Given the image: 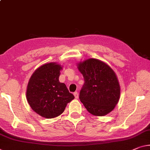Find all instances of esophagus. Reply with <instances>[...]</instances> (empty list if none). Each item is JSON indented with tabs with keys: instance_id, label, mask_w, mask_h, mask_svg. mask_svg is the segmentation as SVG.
<instances>
[{
	"instance_id": "1",
	"label": "esophagus",
	"mask_w": 150,
	"mask_h": 150,
	"mask_svg": "<svg viewBox=\"0 0 150 150\" xmlns=\"http://www.w3.org/2000/svg\"><path fill=\"white\" fill-rule=\"evenodd\" d=\"M73 95H74V96L76 99H78L79 98V96H78V93L77 91L74 92V93H73Z\"/></svg>"
}]
</instances>
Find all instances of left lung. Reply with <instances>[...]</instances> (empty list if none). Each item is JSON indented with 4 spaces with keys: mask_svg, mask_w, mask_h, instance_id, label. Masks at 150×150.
I'll use <instances>...</instances> for the list:
<instances>
[{
    "mask_svg": "<svg viewBox=\"0 0 150 150\" xmlns=\"http://www.w3.org/2000/svg\"><path fill=\"white\" fill-rule=\"evenodd\" d=\"M77 65L85 81L80 91V101L92 115H107L120 99V86L115 72L96 59H87Z\"/></svg>",
    "mask_w": 150,
    "mask_h": 150,
    "instance_id": "8db88e82",
    "label": "left lung"
}]
</instances>
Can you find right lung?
Returning a JSON list of instances; mask_svg holds the SVG:
<instances>
[{
  "label": "right lung",
  "instance_id": "obj_1",
  "mask_svg": "<svg viewBox=\"0 0 150 150\" xmlns=\"http://www.w3.org/2000/svg\"><path fill=\"white\" fill-rule=\"evenodd\" d=\"M61 65L46 63L37 69L30 77L27 89V99L30 108L41 117L49 119L62 113L75 98L59 77Z\"/></svg>",
  "mask_w": 150,
  "mask_h": 150
}]
</instances>
